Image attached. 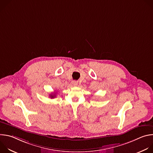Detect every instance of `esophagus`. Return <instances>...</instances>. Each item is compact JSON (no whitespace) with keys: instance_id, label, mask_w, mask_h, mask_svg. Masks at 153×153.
<instances>
[{"instance_id":"1","label":"esophagus","mask_w":153,"mask_h":153,"mask_svg":"<svg viewBox=\"0 0 153 153\" xmlns=\"http://www.w3.org/2000/svg\"><path fill=\"white\" fill-rule=\"evenodd\" d=\"M72 84L75 86H77V85L78 82H77V81H76V80H74V81L72 82Z\"/></svg>"}]
</instances>
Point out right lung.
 I'll return each mask as SVG.
<instances>
[{"mask_svg":"<svg viewBox=\"0 0 153 153\" xmlns=\"http://www.w3.org/2000/svg\"><path fill=\"white\" fill-rule=\"evenodd\" d=\"M56 93H54V94H50V97H51V98H52V99H53V98H54V97H56Z\"/></svg>","mask_w":153,"mask_h":153,"instance_id":"right-lung-1","label":"right lung"}]
</instances>
